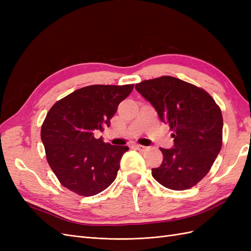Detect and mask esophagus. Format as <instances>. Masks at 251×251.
Here are the masks:
<instances>
[{
	"label": "esophagus",
	"mask_w": 251,
	"mask_h": 251,
	"mask_svg": "<svg viewBox=\"0 0 251 251\" xmlns=\"http://www.w3.org/2000/svg\"><path fill=\"white\" fill-rule=\"evenodd\" d=\"M134 148L136 149V150H138V151H147V147H144V146H141V144H134Z\"/></svg>",
	"instance_id": "1"
}]
</instances>
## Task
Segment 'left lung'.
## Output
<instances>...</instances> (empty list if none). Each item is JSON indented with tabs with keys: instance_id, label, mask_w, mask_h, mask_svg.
Listing matches in <instances>:
<instances>
[{
	"instance_id": "obj_1",
	"label": "left lung",
	"mask_w": 251,
	"mask_h": 251,
	"mask_svg": "<svg viewBox=\"0 0 251 251\" xmlns=\"http://www.w3.org/2000/svg\"><path fill=\"white\" fill-rule=\"evenodd\" d=\"M173 131V149H160L163 161L151 169L156 181L174 191L200 182L222 148L221 109L206 91L173 76L143 80L135 86Z\"/></svg>"
}]
</instances>
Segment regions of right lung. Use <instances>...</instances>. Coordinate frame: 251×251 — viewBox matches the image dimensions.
<instances>
[{
  "label": "right lung",
  "mask_w": 251,
  "mask_h": 251,
  "mask_svg": "<svg viewBox=\"0 0 251 251\" xmlns=\"http://www.w3.org/2000/svg\"><path fill=\"white\" fill-rule=\"evenodd\" d=\"M134 85H93L75 90L56 101L45 118L41 138L47 161L60 184L90 197L116 179L126 146H111L94 133L110 126L118 104Z\"/></svg>",
  "instance_id": "right-lung-1"
}]
</instances>
